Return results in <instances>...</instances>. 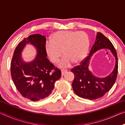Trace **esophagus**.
Segmentation results:
<instances>
[{
	"instance_id": "1",
	"label": "esophagus",
	"mask_w": 125,
	"mask_h": 125,
	"mask_svg": "<svg viewBox=\"0 0 125 125\" xmlns=\"http://www.w3.org/2000/svg\"><path fill=\"white\" fill-rule=\"evenodd\" d=\"M67 72V69H61V72H62V75H63L64 74V73H65Z\"/></svg>"
}]
</instances>
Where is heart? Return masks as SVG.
I'll use <instances>...</instances> for the list:
<instances>
[{
    "label": "heart",
    "instance_id": "b5f03b06",
    "mask_svg": "<svg viewBox=\"0 0 125 125\" xmlns=\"http://www.w3.org/2000/svg\"><path fill=\"white\" fill-rule=\"evenodd\" d=\"M51 42L46 45V52L52 63H57L64 55L59 65L67 67L73 62L78 64L87 56L90 48L88 35L83 31H60L54 33Z\"/></svg>",
    "mask_w": 125,
    "mask_h": 125
}]
</instances>
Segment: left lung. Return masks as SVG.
Masks as SVG:
<instances>
[{"label":"left lung","mask_w":125,"mask_h":125,"mask_svg":"<svg viewBox=\"0 0 125 125\" xmlns=\"http://www.w3.org/2000/svg\"><path fill=\"white\" fill-rule=\"evenodd\" d=\"M109 49L115 58V65L113 72L105 77H98L88 68L92 55L98 50ZM118 71L117 53L110 41L103 33L97 32L95 41L89 54L79 65L72 69L74 75L72 83L73 90L78 96L92 100L103 97L113 87L116 81Z\"/></svg>","instance_id":"1"}]
</instances>
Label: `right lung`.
<instances>
[{"label":"right lung","mask_w":125,"mask_h":125,"mask_svg":"<svg viewBox=\"0 0 125 125\" xmlns=\"http://www.w3.org/2000/svg\"><path fill=\"white\" fill-rule=\"evenodd\" d=\"M28 44L36 48L37 54L32 61L26 62L21 54ZM45 47V36L31 35L19 43L11 60V75L15 85L23 97L31 101L48 97L54 88L55 82L61 77V71L47 59Z\"/></svg>","instance_id":"1"}]
</instances>
